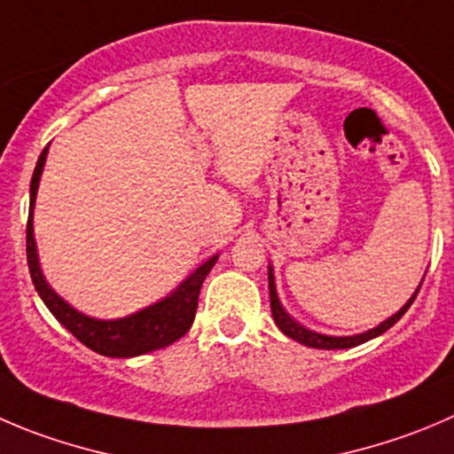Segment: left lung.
<instances>
[{
    "label": "left lung",
    "mask_w": 454,
    "mask_h": 454,
    "mask_svg": "<svg viewBox=\"0 0 454 454\" xmlns=\"http://www.w3.org/2000/svg\"><path fill=\"white\" fill-rule=\"evenodd\" d=\"M424 281V279H421ZM421 288V284H419ZM419 288L415 290V294H412L411 299H408L406 303H403L402 308H399L397 312H395L393 317H388L386 321H381L377 328L372 330H366V333L362 334H350V337H330V334H321V333H315V330H308L303 328L301 324H297V321L293 319V317L288 315V312L284 310V306H281L279 297H277V288H275V275H272V268L268 266V290H270V310H272V319H275L277 328L281 330V333L286 334V337L294 339V341H299V344L303 346H310V348H321V350H339V348H355V346L364 344V341H371V339L380 337V334H384L386 330L393 328L395 324H397L399 319L403 317V312L411 308V303L415 301L417 293H419Z\"/></svg>",
    "instance_id": "8db88e82"
}]
</instances>
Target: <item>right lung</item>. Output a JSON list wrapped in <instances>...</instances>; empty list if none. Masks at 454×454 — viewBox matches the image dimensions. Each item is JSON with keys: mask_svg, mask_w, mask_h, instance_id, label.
<instances>
[{"mask_svg": "<svg viewBox=\"0 0 454 454\" xmlns=\"http://www.w3.org/2000/svg\"><path fill=\"white\" fill-rule=\"evenodd\" d=\"M46 155L48 146L39 155L33 179H30V210L28 223H26V257H28V270L30 277H33L35 290L39 293L42 301L46 303L48 310L83 346H88L95 353L104 355V357H139V355L166 348L173 341H177L179 337H184L191 330L192 321H195L201 284H204L206 275L215 266L219 254H215L208 262L201 263L168 297L144 308V310L133 312L129 317H121V319H95V317H88L83 312L74 310L43 279L42 268H39L37 244H35L33 210L35 200H37L39 179H42L43 164H46Z\"/></svg>", "mask_w": 454, "mask_h": 454, "instance_id": "1", "label": "right lung"}]
</instances>
